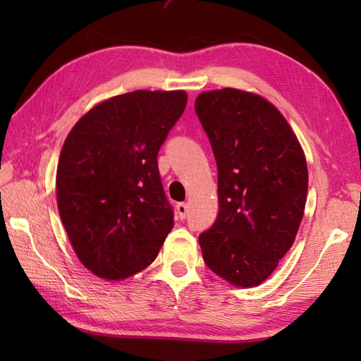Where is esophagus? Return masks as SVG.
Masks as SVG:
<instances>
[{
  "label": "esophagus",
  "mask_w": 361,
  "mask_h": 361,
  "mask_svg": "<svg viewBox=\"0 0 361 361\" xmlns=\"http://www.w3.org/2000/svg\"><path fill=\"white\" fill-rule=\"evenodd\" d=\"M176 215H178L180 219H185L188 215V205L185 202H180L176 205Z\"/></svg>",
  "instance_id": "34e87169"
}]
</instances>
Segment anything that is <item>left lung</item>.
<instances>
[{
  "label": "left lung",
  "mask_w": 361,
  "mask_h": 361,
  "mask_svg": "<svg viewBox=\"0 0 361 361\" xmlns=\"http://www.w3.org/2000/svg\"><path fill=\"white\" fill-rule=\"evenodd\" d=\"M195 113L218 167L219 212L199 235L216 276L255 286L291 248L307 199V164L279 109L237 89L202 92Z\"/></svg>",
  "instance_id": "left-lung-1"
}]
</instances>
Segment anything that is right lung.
Here are the masks:
<instances>
[{"mask_svg": "<svg viewBox=\"0 0 361 361\" xmlns=\"http://www.w3.org/2000/svg\"><path fill=\"white\" fill-rule=\"evenodd\" d=\"M183 90H135L82 116L57 166V204L79 261L119 280L156 259L173 228L157 154L186 108Z\"/></svg>", "mask_w": 361, "mask_h": 361, "instance_id": "obj_1", "label": "right lung"}]
</instances>
